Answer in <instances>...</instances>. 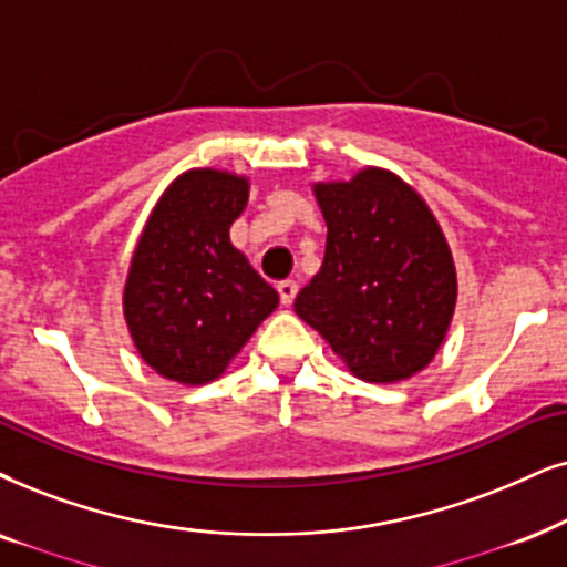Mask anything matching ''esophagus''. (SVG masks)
<instances>
[{
  "mask_svg": "<svg viewBox=\"0 0 567 567\" xmlns=\"http://www.w3.org/2000/svg\"><path fill=\"white\" fill-rule=\"evenodd\" d=\"M277 292H279V300H282V306H290L298 296V285L292 282V279H285V282L277 285Z\"/></svg>",
  "mask_w": 567,
  "mask_h": 567,
  "instance_id": "obj_1",
  "label": "esophagus"
}]
</instances>
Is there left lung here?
<instances>
[{"mask_svg":"<svg viewBox=\"0 0 567 567\" xmlns=\"http://www.w3.org/2000/svg\"><path fill=\"white\" fill-rule=\"evenodd\" d=\"M327 221L319 275L296 313L358 379L390 384L432 363L457 300L455 264L426 200L392 172L313 185Z\"/></svg>","mask_w":567,"mask_h":567,"instance_id":"left-lung-1","label":"left lung"}]
</instances>
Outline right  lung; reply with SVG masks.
<instances>
[{
	"label": "right lung",
	"mask_w": 567,
	"mask_h": 567,
	"mask_svg": "<svg viewBox=\"0 0 567 567\" xmlns=\"http://www.w3.org/2000/svg\"><path fill=\"white\" fill-rule=\"evenodd\" d=\"M246 204V177L188 169L143 227L123 311L141 358L164 379L190 386L217 379L279 303L230 243Z\"/></svg>",
	"instance_id": "obj_1"
}]
</instances>
